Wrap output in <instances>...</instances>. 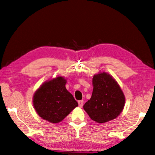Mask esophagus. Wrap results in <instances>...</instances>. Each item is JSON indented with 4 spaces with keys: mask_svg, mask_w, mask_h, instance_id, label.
I'll return each mask as SVG.
<instances>
[{
    "mask_svg": "<svg viewBox=\"0 0 155 155\" xmlns=\"http://www.w3.org/2000/svg\"><path fill=\"white\" fill-rule=\"evenodd\" d=\"M78 104L79 107H82L83 105V104H84V101H83V100H79V101H78Z\"/></svg>",
    "mask_w": 155,
    "mask_h": 155,
    "instance_id": "esophagus-1",
    "label": "esophagus"
}]
</instances>
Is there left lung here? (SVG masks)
I'll use <instances>...</instances> for the list:
<instances>
[{
    "label": "left lung",
    "mask_w": 155,
    "mask_h": 155,
    "mask_svg": "<svg viewBox=\"0 0 155 155\" xmlns=\"http://www.w3.org/2000/svg\"><path fill=\"white\" fill-rule=\"evenodd\" d=\"M92 97L83 106L92 120L105 123L116 118L125 104V96L118 82L108 73L94 75Z\"/></svg>",
    "instance_id": "8db88e82"
}]
</instances>
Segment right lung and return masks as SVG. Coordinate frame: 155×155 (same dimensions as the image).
<instances>
[{"label": "right lung", "mask_w": 155, "mask_h": 155, "mask_svg": "<svg viewBox=\"0 0 155 155\" xmlns=\"http://www.w3.org/2000/svg\"><path fill=\"white\" fill-rule=\"evenodd\" d=\"M66 82L64 77L58 76L45 82L35 92L34 108L44 120L58 123L78 106L73 95L66 89Z\"/></svg>", "instance_id": "right-lung-1"}]
</instances>
